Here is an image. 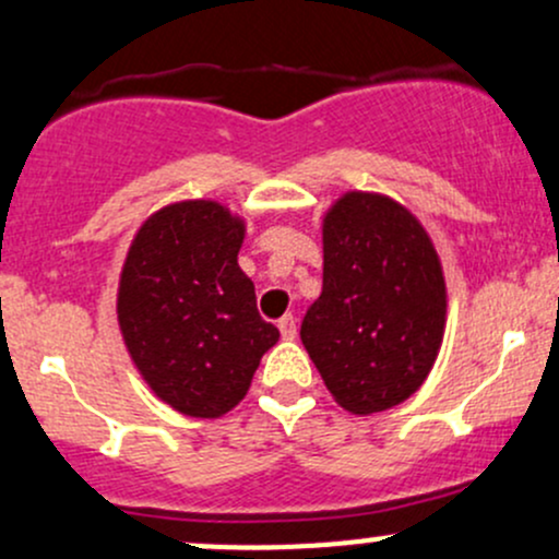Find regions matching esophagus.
Segmentation results:
<instances>
[{"label":"esophagus","mask_w":559,"mask_h":559,"mask_svg":"<svg viewBox=\"0 0 559 559\" xmlns=\"http://www.w3.org/2000/svg\"><path fill=\"white\" fill-rule=\"evenodd\" d=\"M278 329H281V336H284V340H294V336H297V318L284 316L278 321Z\"/></svg>","instance_id":"34e87169"}]
</instances>
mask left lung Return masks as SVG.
I'll use <instances>...</instances> for the list:
<instances>
[{
  "label": "left lung",
  "mask_w": 559,
  "mask_h": 559,
  "mask_svg": "<svg viewBox=\"0 0 559 559\" xmlns=\"http://www.w3.org/2000/svg\"><path fill=\"white\" fill-rule=\"evenodd\" d=\"M445 275L432 238L384 193L347 190L323 214V292L302 345L331 397L377 414L414 395L445 334Z\"/></svg>",
  "instance_id": "8db88e82"
}]
</instances>
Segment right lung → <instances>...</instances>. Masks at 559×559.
Segmentation results:
<instances>
[{
    "mask_svg": "<svg viewBox=\"0 0 559 559\" xmlns=\"http://www.w3.org/2000/svg\"><path fill=\"white\" fill-rule=\"evenodd\" d=\"M243 236V217L219 201H175L140 225L121 265L116 318L134 369L193 419L236 408L281 336L238 267Z\"/></svg>",
    "mask_w": 559,
    "mask_h": 559,
    "instance_id": "obj_1",
    "label": "right lung"
}]
</instances>
